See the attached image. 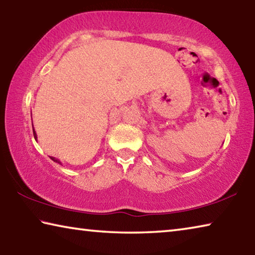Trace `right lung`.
Wrapping results in <instances>:
<instances>
[{"mask_svg": "<svg viewBox=\"0 0 255 255\" xmlns=\"http://www.w3.org/2000/svg\"><path fill=\"white\" fill-rule=\"evenodd\" d=\"M32 130H33V137H34V139L37 140V133H36V131H34V128H32ZM50 158L53 159V161H54V162H56V163H59V164H62V163H60V161H59L58 158L53 157V156H50Z\"/></svg>", "mask_w": 255, "mask_h": 255, "instance_id": "right-lung-1", "label": "right lung"}]
</instances>
